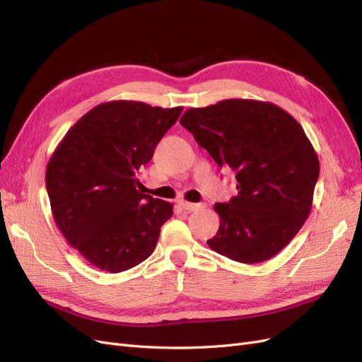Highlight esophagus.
<instances>
[{
	"instance_id": "1",
	"label": "esophagus",
	"mask_w": 362,
	"mask_h": 362,
	"mask_svg": "<svg viewBox=\"0 0 362 362\" xmlns=\"http://www.w3.org/2000/svg\"><path fill=\"white\" fill-rule=\"evenodd\" d=\"M178 205L181 208H184L185 211H196V210H201V208L204 206L202 204H192V202H187V201H180Z\"/></svg>"
}]
</instances>
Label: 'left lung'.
Wrapping results in <instances>:
<instances>
[{
	"label": "left lung",
	"mask_w": 362,
	"mask_h": 362,
	"mask_svg": "<svg viewBox=\"0 0 362 362\" xmlns=\"http://www.w3.org/2000/svg\"><path fill=\"white\" fill-rule=\"evenodd\" d=\"M218 168L235 172L237 196L216 204L217 254L245 264L275 257L308 218L319 158L298 120L281 107L225 100L190 108L180 119Z\"/></svg>",
	"instance_id": "obj_1"
}]
</instances>
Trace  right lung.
I'll return each instance as SVG.
<instances>
[{
    "label": "right lung",
    "mask_w": 362,
    "mask_h": 362,
    "mask_svg": "<svg viewBox=\"0 0 362 362\" xmlns=\"http://www.w3.org/2000/svg\"><path fill=\"white\" fill-rule=\"evenodd\" d=\"M181 112L139 101L104 103L54 151L45 175L54 221L92 266L119 273L154 252L173 206L141 193L137 175Z\"/></svg>",
    "instance_id": "obj_1"
}]
</instances>
